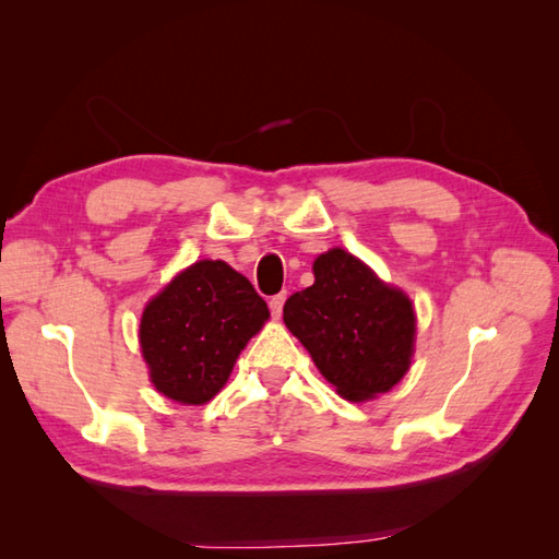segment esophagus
Returning <instances> with one entry per match:
<instances>
[{"mask_svg": "<svg viewBox=\"0 0 559 559\" xmlns=\"http://www.w3.org/2000/svg\"><path fill=\"white\" fill-rule=\"evenodd\" d=\"M286 298H288V293H278V295H273V298L269 300V307H271V314L273 317H281V312H283V302H286Z\"/></svg>", "mask_w": 559, "mask_h": 559, "instance_id": "esophagus-1", "label": "esophagus"}]
</instances>
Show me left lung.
<instances>
[{
    "label": "left lung",
    "mask_w": 559,
    "mask_h": 559,
    "mask_svg": "<svg viewBox=\"0 0 559 559\" xmlns=\"http://www.w3.org/2000/svg\"><path fill=\"white\" fill-rule=\"evenodd\" d=\"M314 283L283 305V322L319 372L348 401L384 394L408 372L415 312L408 295L386 286L341 247L314 259Z\"/></svg>",
    "instance_id": "left-lung-1"
}]
</instances>
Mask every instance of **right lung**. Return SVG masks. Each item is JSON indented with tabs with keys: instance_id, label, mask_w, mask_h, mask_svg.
Instances as JSON below:
<instances>
[{
	"instance_id": "1",
	"label": "right lung",
	"mask_w": 559,
	"mask_h": 559,
	"mask_svg": "<svg viewBox=\"0 0 559 559\" xmlns=\"http://www.w3.org/2000/svg\"><path fill=\"white\" fill-rule=\"evenodd\" d=\"M266 319L264 298L242 273L225 261H197L141 314L139 343L153 386L187 406L211 401Z\"/></svg>"
}]
</instances>
